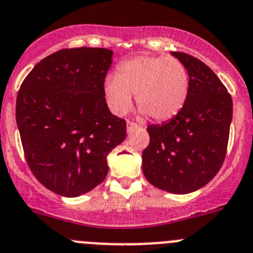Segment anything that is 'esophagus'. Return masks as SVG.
Listing matches in <instances>:
<instances>
[{
  "label": "esophagus",
  "instance_id": "esophagus-1",
  "mask_svg": "<svg viewBox=\"0 0 253 253\" xmlns=\"http://www.w3.org/2000/svg\"><path fill=\"white\" fill-rule=\"evenodd\" d=\"M139 128V126L137 124H133V122H127V132L128 133H132V132L134 131V129Z\"/></svg>",
  "mask_w": 253,
  "mask_h": 253
}]
</instances>
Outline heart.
<instances>
[{"label":"heart","instance_id":"b5f03b06","mask_svg":"<svg viewBox=\"0 0 253 253\" xmlns=\"http://www.w3.org/2000/svg\"><path fill=\"white\" fill-rule=\"evenodd\" d=\"M189 86L188 69L179 59L138 55L124 61L117 77L107 78L105 96L115 114L124 115L131 109V95H136L143 114L156 121H168L184 107Z\"/></svg>","mask_w":253,"mask_h":253}]
</instances>
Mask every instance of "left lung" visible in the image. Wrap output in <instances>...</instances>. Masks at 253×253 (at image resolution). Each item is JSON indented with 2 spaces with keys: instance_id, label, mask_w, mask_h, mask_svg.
<instances>
[{
  "instance_id": "obj_1",
  "label": "left lung",
  "mask_w": 253,
  "mask_h": 253,
  "mask_svg": "<svg viewBox=\"0 0 253 253\" xmlns=\"http://www.w3.org/2000/svg\"><path fill=\"white\" fill-rule=\"evenodd\" d=\"M189 73V95L181 111L162 125H149L142 170L156 188L188 194L207 185L224 163L232 121V99L202 60L171 51Z\"/></svg>"
}]
</instances>
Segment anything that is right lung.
I'll return each instance as SVG.
<instances>
[{
  "mask_svg": "<svg viewBox=\"0 0 253 253\" xmlns=\"http://www.w3.org/2000/svg\"><path fill=\"white\" fill-rule=\"evenodd\" d=\"M112 55L106 48L61 49L39 61L17 95L29 169L61 197H79L102 183L107 156L126 138V121L110 112L105 99Z\"/></svg>",
  "mask_w": 253,
  "mask_h": 253,
  "instance_id": "add662e5",
  "label": "right lung"
}]
</instances>
